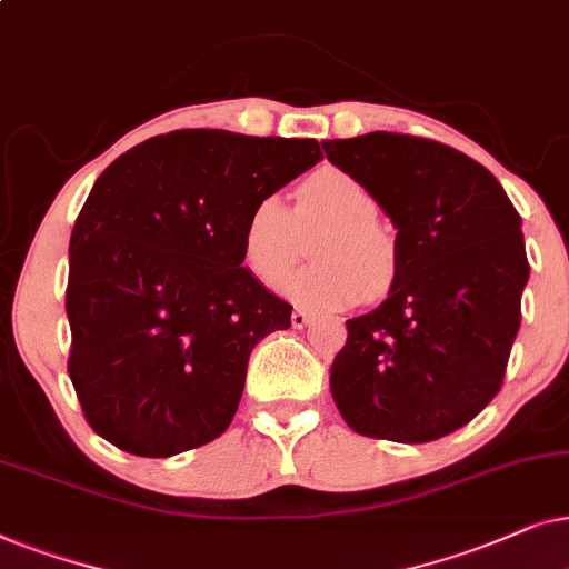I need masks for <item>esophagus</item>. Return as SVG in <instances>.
I'll list each match as a JSON object with an SVG mask.
<instances>
[{
  "instance_id": "1",
  "label": "esophagus",
  "mask_w": 569,
  "mask_h": 569,
  "mask_svg": "<svg viewBox=\"0 0 569 569\" xmlns=\"http://www.w3.org/2000/svg\"><path fill=\"white\" fill-rule=\"evenodd\" d=\"M291 325H293V328H297V330L307 328V325H309V315L305 312V309H293V312H291Z\"/></svg>"
}]
</instances>
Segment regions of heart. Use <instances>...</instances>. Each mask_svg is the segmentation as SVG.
Masks as SVG:
<instances>
[{"label":"heart","instance_id":"b5f03b06","mask_svg":"<svg viewBox=\"0 0 569 569\" xmlns=\"http://www.w3.org/2000/svg\"><path fill=\"white\" fill-rule=\"evenodd\" d=\"M375 197L361 181L325 166L301 181L293 210L300 224L331 221L313 246L318 262L291 277L284 274L298 253V222L292 223L278 194H264L249 208L241 226V262L262 286H276L284 274L280 291L299 307H348L363 291H385L396 276V249L375 223Z\"/></svg>","mask_w":569,"mask_h":569}]
</instances>
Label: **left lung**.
I'll use <instances>...</instances> for the list:
<instances>
[{
  "instance_id": "8db88e82",
  "label": "left lung",
  "mask_w": 569,
  "mask_h": 569,
  "mask_svg": "<svg viewBox=\"0 0 569 569\" xmlns=\"http://www.w3.org/2000/svg\"><path fill=\"white\" fill-rule=\"evenodd\" d=\"M322 148L398 231L388 299L346 322L330 392L363 437L431 442L502 385L528 283L522 221L495 173L442 142L369 132Z\"/></svg>"
}]
</instances>
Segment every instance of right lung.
<instances>
[{"label":"right lung","mask_w":569,"mask_h":569,"mask_svg":"<svg viewBox=\"0 0 569 569\" xmlns=\"http://www.w3.org/2000/svg\"><path fill=\"white\" fill-rule=\"evenodd\" d=\"M320 158L315 138L179 130L96 179L70 239L67 369L103 439L171 458L223 435L249 353L293 309L241 268V226Z\"/></svg>","instance_id":"add662e5"}]
</instances>
